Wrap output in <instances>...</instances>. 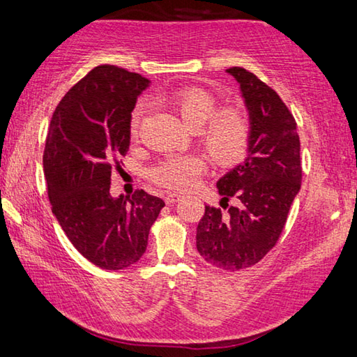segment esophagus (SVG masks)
<instances>
[{
    "label": "esophagus",
    "instance_id": "1",
    "mask_svg": "<svg viewBox=\"0 0 357 357\" xmlns=\"http://www.w3.org/2000/svg\"><path fill=\"white\" fill-rule=\"evenodd\" d=\"M180 199H182V196L174 195V192H169V195H166V197H165V202L167 204V206H171V204L178 202Z\"/></svg>",
    "mask_w": 357,
    "mask_h": 357
}]
</instances>
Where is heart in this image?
I'll return each instance as SVG.
<instances>
[{"label": "heart", "instance_id": "heart-1", "mask_svg": "<svg viewBox=\"0 0 357 357\" xmlns=\"http://www.w3.org/2000/svg\"><path fill=\"white\" fill-rule=\"evenodd\" d=\"M169 101L183 123L192 131L201 130L204 147L221 166H231L243 156L250 139L248 116L241 109H220L215 98L201 89H182ZM144 106L131 115V132L136 134ZM206 171V161L199 155H171L149 169L151 182L172 191H185L196 183Z\"/></svg>", "mask_w": 357, "mask_h": 357}]
</instances>
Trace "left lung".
<instances>
[{"label":"left lung","instance_id":"1","mask_svg":"<svg viewBox=\"0 0 357 357\" xmlns=\"http://www.w3.org/2000/svg\"><path fill=\"white\" fill-rule=\"evenodd\" d=\"M226 73L238 84L250 121L247 156L217 182L227 207L206 206L197 225L196 248L208 264L238 271L256 264L282 234L301 190V142L294 116L271 86L243 68Z\"/></svg>","mask_w":357,"mask_h":357}]
</instances>
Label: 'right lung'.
I'll return each instance as SVG.
<instances>
[{
    "instance_id": "right-lung-1",
    "label": "right lung",
    "mask_w": 357,
    "mask_h": 357,
    "mask_svg": "<svg viewBox=\"0 0 357 357\" xmlns=\"http://www.w3.org/2000/svg\"><path fill=\"white\" fill-rule=\"evenodd\" d=\"M150 80L101 64L55 109L44 150L52 212L84 258L106 271L137 262L165 202L144 190L110 195V174L126 155L131 112Z\"/></svg>"
}]
</instances>
